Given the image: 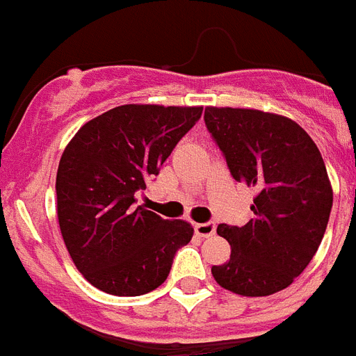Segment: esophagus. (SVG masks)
Returning <instances> with one entry per match:
<instances>
[{
    "mask_svg": "<svg viewBox=\"0 0 356 356\" xmlns=\"http://www.w3.org/2000/svg\"><path fill=\"white\" fill-rule=\"evenodd\" d=\"M195 231L198 236L209 238L216 233V224L214 222H205V224H195Z\"/></svg>",
    "mask_w": 356,
    "mask_h": 356,
    "instance_id": "1",
    "label": "esophagus"
}]
</instances>
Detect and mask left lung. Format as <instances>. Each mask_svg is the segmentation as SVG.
<instances>
[{
	"mask_svg": "<svg viewBox=\"0 0 356 356\" xmlns=\"http://www.w3.org/2000/svg\"><path fill=\"white\" fill-rule=\"evenodd\" d=\"M204 120L234 180L258 193L248 224L216 229L231 243V258L213 266L214 280L242 296L286 289L315 257L333 207L318 147L278 114L207 107Z\"/></svg>",
	"mask_w": 356,
	"mask_h": 356,
	"instance_id": "left-lung-1",
	"label": "left lung"
}]
</instances>
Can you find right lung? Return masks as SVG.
<instances>
[{
	"label": "right lung",
	"mask_w": 356,
	"mask_h": 356,
	"mask_svg": "<svg viewBox=\"0 0 356 356\" xmlns=\"http://www.w3.org/2000/svg\"><path fill=\"white\" fill-rule=\"evenodd\" d=\"M204 107L122 105L90 120L61 154L56 195L63 242L94 287L138 296L169 277L195 229L136 204Z\"/></svg>",
	"instance_id": "add662e5"
}]
</instances>
